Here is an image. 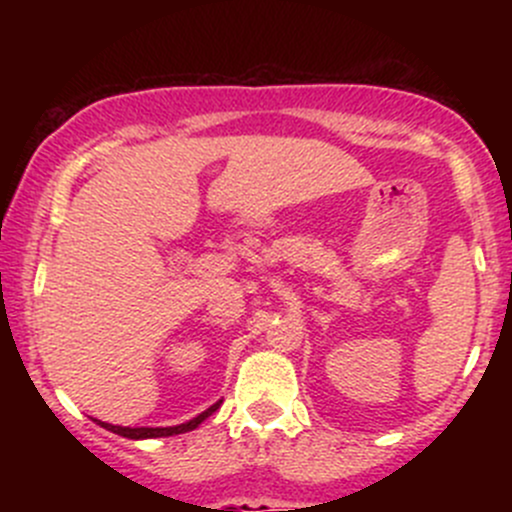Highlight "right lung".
Here are the masks:
<instances>
[{"label": "right lung", "mask_w": 512, "mask_h": 512, "mask_svg": "<svg viewBox=\"0 0 512 512\" xmlns=\"http://www.w3.org/2000/svg\"><path fill=\"white\" fill-rule=\"evenodd\" d=\"M220 404L223 401H218V404H213L210 409H205L203 414H198L195 418H190V421L185 423H178V426H165V428H148V426H141V428H131V426H113V423H106V421H98V426H103L106 431H113L118 433V436L123 438H133V441H143V438H165V436H178V433H188L193 431V428H198L200 423L205 421L210 414H215V411L220 409Z\"/></svg>", "instance_id": "1"}]
</instances>
